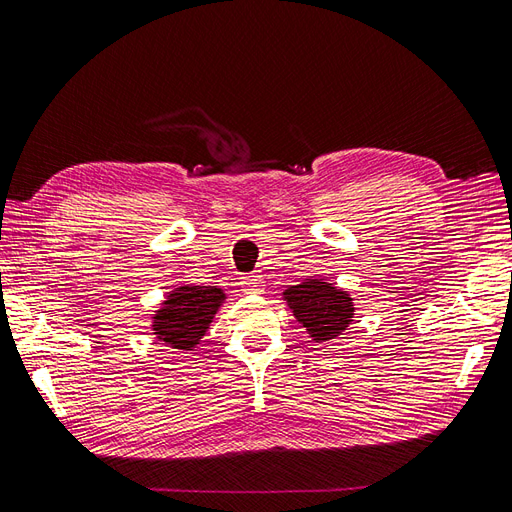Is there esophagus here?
<instances>
[{
    "mask_svg": "<svg viewBox=\"0 0 512 512\" xmlns=\"http://www.w3.org/2000/svg\"><path fill=\"white\" fill-rule=\"evenodd\" d=\"M241 290L245 294H262L265 292V280H262V275H245L241 277Z\"/></svg>",
    "mask_w": 512,
    "mask_h": 512,
    "instance_id": "esophagus-1",
    "label": "esophagus"
}]
</instances>
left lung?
<instances>
[{"label": "left lung", "mask_w": 512, "mask_h": 512, "mask_svg": "<svg viewBox=\"0 0 512 512\" xmlns=\"http://www.w3.org/2000/svg\"><path fill=\"white\" fill-rule=\"evenodd\" d=\"M282 299L297 322L303 324L307 337L316 344L333 342L348 331L356 309L348 290L337 288L322 277L288 286L282 292Z\"/></svg>", "instance_id": "left-lung-1"}]
</instances>
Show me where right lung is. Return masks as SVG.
I'll list each match as a JSON object with an SVG mask.
<instances>
[{
    "label": "right lung",
    "instance_id": "add662e5",
    "mask_svg": "<svg viewBox=\"0 0 512 512\" xmlns=\"http://www.w3.org/2000/svg\"><path fill=\"white\" fill-rule=\"evenodd\" d=\"M226 299L220 286L179 284L166 292L160 307L151 314V335L168 348L192 352L203 342Z\"/></svg>",
    "mask_w": 512,
    "mask_h": 512
}]
</instances>
